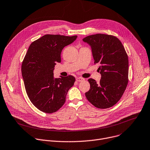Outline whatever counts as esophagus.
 Masks as SVG:
<instances>
[{
	"label": "esophagus",
	"instance_id": "34e87169",
	"mask_svg": "<svg viewBox=\"0 0 150 150\" xmlns=\"http://www.w3.org/2000/svg\"><path fill=\"white\" fill-rule=\"evenodd\" d=\"M85 80L84 78H81V77H77L76 78V81H78V82H82V81H84Z\"/></svg>",
	"mask_w": 150,
	"mask_h": 150
}]
</instances>
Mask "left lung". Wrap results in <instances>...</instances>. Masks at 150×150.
<instances>
[{"label":"left lung","mask_w":150,"mask_h":150,"mask_svg":"<svg viewBox=\"0 0 150 150\" xmlns=\"http://www.w3.org/2000/svg\"><path fill=\"white\" fill-rule=\"evenodd\" d=\"M83 40L91 46L94 63L99 64L101 74L99 83L88 79L90 88L86 96L98 108L112 107L120 100L128 84L129 60L125 47L116 36L110 35H92Z\"/></svg>","instance_id":"obj_1"}]
</instances>
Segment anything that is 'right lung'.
I'll return each mask as SVG.
<instances>
[{
  "instance_id": "right-lung-1",
  "label": "right lung",
  "mask_w": 150,
  "mask_h": 150,
  "mask_svg": "<svg viewBox=\"0 0 150 150\" xmlns=\"http://www.w3.org/2000/svg\"><path fill=\"white\" fill-rule=\"evenodd\" d=\"M76 38L45 35L30 44L22 63L21 73L27 94L39 110L53 113L64 105L75 78L72 75L56 78L53 70L56 63L61 62L63 48Z\"/></svg>"
}]
</instances>
